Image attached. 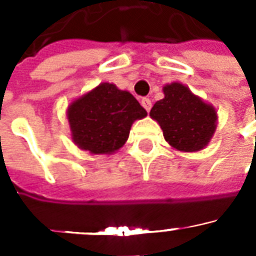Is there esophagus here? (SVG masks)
Listing matches in <instances>:
<instances>
[{
  "label": "esophagus",
  "mask_w": 256,
  "mask_h": 256,
  "mask_svg": "<svg viewBox=\"0 0 256 256\" xmlns=\"http://www.w3.org/2000/svg\"><path fill=\"white\" fill-rule=\"evenodd\" d=\"M141 105L150 112V110H151V106H152V102H151L150 98H142V100H141Z\"/></svg>",
  "instance_id": "1"
}]
</instances>
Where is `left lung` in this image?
Returning <instances> with one entry per match:
<instances>
[{"mask_svg":"<svg viewBox=\"0 0 256 256\" xmlns=\"http://www.w3.org/2000/svg\"><path fill=\"white\" fill-rule=\"evenodd\" d=\"M164 94L150 115L160 124L165 141L185 152L205 148L216 126L215 110L178 82L164 86Z\"/></svg>","mask_w":256,"mask_h":256,"instance_id":"obj_1","label":"left lung"}]
</instances>
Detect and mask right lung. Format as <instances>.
<instances>
[{"mask_svg": "<svg viewBox=\"0 0 256 256\" xmlns=\"http://www.w3.org/2000/svg\"><path fill=\"white\" fill-rule=\"evenodd\" d=\"M146 111L132 94L114 84L98 85L68 108V121L74 142L91 154H111L128 140L135 120Z\"/></svg>", "mask_w": 256, "mask_h": 256, "instance_id": "obj_1", "label": "right lung"}]
</instances>
